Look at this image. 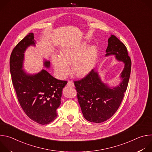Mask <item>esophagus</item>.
Masks as SVG:
<instances>
[{"instance_id":"obj_1","label":"esophagus","mask_w":152,"mask_h":152,"mask_svg":"<svg viewBox=\"0 0 152 152\" xmlns=\"http://www.w3.org/2000/svg\"><path fill=\"white\" fill-rule=\"evenodd\" d=\"M67 86H72V87H73V86H75V85H74V83L73 82H72V80H69L67 83Z\"/></svg>"}]
</instances>
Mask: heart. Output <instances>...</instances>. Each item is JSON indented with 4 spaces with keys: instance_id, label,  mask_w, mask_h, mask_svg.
<instances>
[{
    "instance_id": "obj_1",
    "label": "heart",
    "mask_w": 152,
    "mask_h": 152,
    "mask_svg": "<svg viewBox=\"0 0 152 152\" xmlns=\"http://www.w3.org/2000/svg\"><path fill=\"white\" fill-rule=\"evenodd\" d=\"M87 47L85 42L63 49L60 52V57L53 56L52 62L55 70L60 78L67 76L71 72L70 65L72 64L73 73L78 77L87 75L95 67L99 56L97 48Z\"/></svg>"
}]
</instances>
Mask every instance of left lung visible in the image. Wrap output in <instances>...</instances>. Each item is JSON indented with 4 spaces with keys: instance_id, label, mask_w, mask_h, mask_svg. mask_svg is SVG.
I'll list each match as a JSON object with an SVG mask.
<instances>
[{
    "instance_id": "1",
    "label": "left lung",
    "mask_w": 152,
    "mask_h": 152,
    "mask_svg": "<svg viewBox=\"0 0 152 152\" xmlns=\"http://www.w3.org/2000/svg\"><path fill=\"white\" fill-rule=\"evenodd\" d=\"M106 56L115 55L117 60L124 63L121 73L122 81L111 88L103 83L98 73L92 70L87 75L74 83L77 97L84 118L90 122L99 123L110 118L117 111L127 88L131 71V59L126 47L115 35L108 39Z\"/></svg>"
}]
</instances>
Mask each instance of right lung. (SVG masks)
Returning <instances> with one entry per match:
<instances>
[{
    "label": "right lung",
    "mask_w": 152,
    "mask_h": 152,
    "mask_svg": "<svg viewBox=\"0 0 152 152\" xmlns=\"http://www.w3.org/2000/svg\"><path fill=\"white\" fill-rule=\"evenodd\" d=\"M34 34H28L15 46L10 59V73L17 99L23 111L32 120L48 124L57 117L56 110L61 104L63 88L66 80H58L46 70L29 75L23 70L24 53L26 48L35 46ZM45 66L50 67L45 61Z\"/></svg>",
    "instance_id": "1"
}]
</instances>
